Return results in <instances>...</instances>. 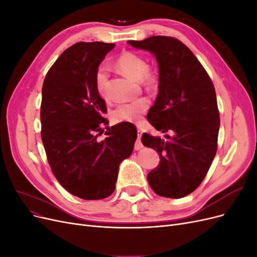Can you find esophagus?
<instances>
[{"label": "esophagus", "mask_w": 257, "mask_h": 257, "mask_svg": "<svg viewBox=\"0 0 257 257\" xmlns=\"http://www.w3.org/2000/svg\"><path fill=\"white\" fill-rule=\"evenodd\" d=\"M137 135H138V138H137V142L135 144V150H139V149H142V148H143V144L141 142V138H142V135H143V131L141 128L137 130Z\"/></svg>", "instance_id": "1"}]
</instances>
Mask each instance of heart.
Returning <instances> with one entry per match:
<instances>
[{
  "instance_id": "b5f03b06",
  "label": "heart",
  "mask_w": 257,
  "mask_h": 257,
  "mask_svg": "<svg viewBox=\"0 0 257 257\" xmlns=\"http://www.w3.org/2000/svg\"><path fill=\"white\" fill-rule=\"evenodd\" d=\"M115 66L120 71L135 80H141L145 85L153 88L158 84L159 76L149 68L148 61L142 54L133 51H124L115 61ZM95 90L104 98L109 95V75L107 67L99 65L94 73ZM149 107V100L145 97L120 104L112 112L115 122H139Z\"/></svg>"
}]
</instances>
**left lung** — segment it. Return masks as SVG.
Listing matches in <instances>:
<instances>
[{"mask_svg":"<svg viewBox=\"0 0 257 257\" xmlns=\"http://www.w3.org/2000/svg\"><path fill=\"white\" fill-rule=\"evenodd\" d=\"M154 54L159 93L147 119L166 139L145 133L142 143L157 150L159 166L148 174L158 195L181 198L203 182L217 149L220 113L214 85L194 53L175 37L128 41Z\"/></svg>","mask_w":257,"mask_h":257,"instance_id":"left-lung-1","label":"left lung"}]
</instances>
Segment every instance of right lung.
Returning a JSON list of instances; mask_svg holds the SVG:
<instances>
[{
  "instance_id": "1",
  "label": "right lung",
  "mask_w": 257,
  "mask_h": 257,
  "mask_svg": "<svg viewBox=\"0 0 257 257\" xmlns=\"http://www.w3.org/2000/svg\"><path fill=\"white\" fill-rule=\"evenodd\" d=\"M114 44L77 43L50 67L42 90V141L59 183L73 195L95 200L115 189L120 163L133 152L137 131L122 122L108 125L105 100L94 85V73ZM99 134L97 135V133Z\"/></svg>"
}]
</instances>
